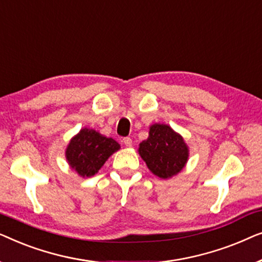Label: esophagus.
Instances as JSON below:
<instances>
[{"label": "esophagus", "instance_id": "1", "mask_svg": "<svg viewBox=\"0 0 262 262\" xmlns=\"http://www.w3.org/2000/svg\"><path fill=\"white\" fill-rule=\"evenodd\" d=\"M123 142H124V144L127 146V148H130V146H132V139L130 137H125L123 139Z\"/></svg>", "mask_w": 262, "mask_h": 262}]
</instances>
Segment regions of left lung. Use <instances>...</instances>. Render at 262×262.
Here are the masks:
<instances>
[{"label": "left lung", "instance_id": "left-lung-1", "mask_svg": "<svg viewBox=\"0 0 262 262\" xmlns=\"http://www.w3.org/2000/svg\"><path fill=\"white\" fill-rule=\"evenodd\" d=\"M138 152L156 177L169 179L180 173L188 160V146L169 125L154 124Z\"/></svg>", "mask_w": 262, "mask_h": 262}]
</instances>
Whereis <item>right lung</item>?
Listing matches in <instances>:
<instances>
[{
    "label": "right lung",
    "mask_w": 262,
    "mask_h": 262,
    "mask_svg": "<svg viewBox=\"0 0 262 262\" xmlns=\"http://www.w3.org/2000/svg\"><path fill=\"white\" fill-rule=\"evenodd\" d=\"M120 149L113 138L93 128H82L69 142L66 157L69 166L82 178H91L99 171L108 157Z\"/></svg>",
    "instance_id": "right-lung-1"
}]
</instances>
